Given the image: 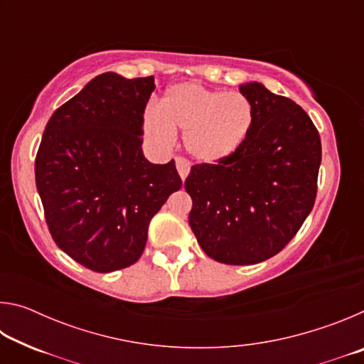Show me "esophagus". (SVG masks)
I'll return each mask as SVG.
<instances>
[{"mask_svg": "<svg viewBox=\"0 0 364 364\" xmlns=\"http://www.w3.org/2000/svg\"><path fill=\"white\" fill-rule=\"evenodd\" d=\"M176 170H178V173H180L181 180L184 181V180H186L188 173H189V164H188L184 159L178 157V159H176Z\"/></svg>", "mask_w": 364, "mask_h": 364, "instance_id": "1", "label": "esophagus"}]
</instances>
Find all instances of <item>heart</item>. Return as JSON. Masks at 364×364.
<instances>
[{
    "mask_svg": "<svg viewBox=\"0 0 364 364\" xmlns=\"http://www.w3.org/2000/svg\"><path fill=\"white\" fill-rule=\"evenodd\" d=\"M254 109L237 91L225 93L199 83L170 86L159 110L144 112V132L154 144L170 146L183 133L184 149L200 164H217L239 149L250 132Z\"/></svg>",
    "mask_w": 364,
    "mask_h": 364,
    "instance_id": "obj_1",
    "label": "heart"
}]
</instances>
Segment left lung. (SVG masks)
<instances>
[{"instance_id": "8db88e82", "label": "left lung", "mask_w": 364, "mask_h": 364, "mask_svg": "<svg viewBox=\"0 0 364 364\" xmlns=\"http://www.w3.org/2000/svg\"><path fill=\"white\" fill-rule=\"evenodd\" d=\"M239 91L254 109L247 138L218 164L194 165L184 189L202 250L220 263L255 264L284 249L315 205L321 139L289 97L258 82Z\"/></svg>"}]
</instances>
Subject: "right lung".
<instances>
[{
    "label": "right lung",
    "instance_id": "1",
    "mask_svg": "<svg viewBox=\"0 0 364 364\" xmlns=\"http://www.w3.org/2000/svg\"><path fill=\"white\" fill-rule=\"evenodd\" d=\"M154 90V77L101 73L51 115L36 154L54 242L97 273L138 262L152 217L181 188L173 160L151 164L141 149Z\"/></svg>",
    "mask_w": 364,
    "mask_h": 364
}]
</instances>
